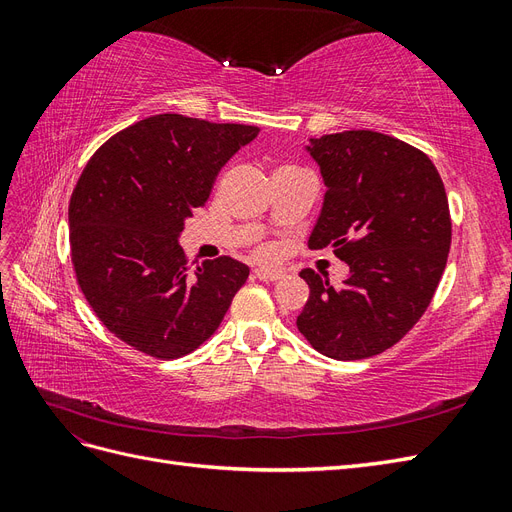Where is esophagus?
<instances>
[{
    "instance_id": "1",
    "label": "esophagus",
    "mask_w": 512,
    "mask_h": 512,
    "mask_svg": "<svg viewBox=\"0 0 512 512\" xmlns=\"http://www.w3.org/2000/svg\"><path fill=\"white\" fill-rule=\"evenodd\" d=\"M284 275L282 269H271V267H256L254 277L260 282H277Z\"/></svg>"
}]
</instances>
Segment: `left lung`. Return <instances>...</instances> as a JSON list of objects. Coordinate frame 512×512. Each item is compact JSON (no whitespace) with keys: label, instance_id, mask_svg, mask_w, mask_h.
Here are the masks:
<instances>
[{"label":"left lung","instance_id":"8db88e82","mask_svg":"<svg viewBox=\"0 0 512 512\" xmlns=\"http://www.w3.org/2000/svg\"><path fill=\"white\" fill-rule=\"evenodd\" d=\"M307 149L327 185L307 245H331L350 275L331 286L303 269L297 327L329 359H369L421 320L440 284L453 232L444 183L427 153L389 134H324Z\"/></svg>","mask_w":512,"mask_h":512}]
</instances>
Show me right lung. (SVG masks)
Segmentation results:
<instances>
[{"label":"right lung","mask_w":512,"mask_h":512,"mask_svg":"<svg viewBox=\"0 0 512 512\" xmlns=\"http://www.w3.org/2000/svg\"><path fill=\"white\" fill-rule=\"evenodd\" d=\"M258 132L153 115L108 138L83 168L68 209L76 282L104 327L134 350L160 361L190 354L245 284L250 269L228 256L190 271L179 235L220 168Z\"/></svg>","instance_id":"right-lung-1"}]
</instances>
